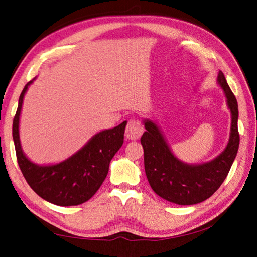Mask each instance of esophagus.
Listing matches in <instances>:
<instances>
[{
	"mask_svg": "<svg viewBox=\"0 0 257 257\" xmlns=\"http://www.w3.org/2000/svg\"><path fill=\"white\" fill-rule=\"evenodd\" d=\"M143 125L139 121L135 119H130L127 124V128H125V137L129 140H137L141 137L143 135Z\"/></svg>",
	"mask_w": 257,
	"mask_h": 257,
	"instance_id": "obj_1",
	"label": "esophagus"
}]
</instances>
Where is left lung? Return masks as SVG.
I'll use <instances>...</instances> for the list:
<instances>
[{"label":"left lung","instance_id":"1","mask_svg":"<svg viewBox=\"0 0 257 257\" xmlns=\"http://www.w3.org/2000/svg\"><path fill=\"white\" fill-rule=\"evenodd\" d=\"M217 85L224 92L231 112V129L226 147L214 159L201 163L180 160L173 154L159 124L151 119L143 120L146 132L140 141L144 148L147 179L160 198L172 203L192 205L209 199L221 187L235 160L239 146L237 101L221 70Z\"/></svg>","mask_w":257,"mask_h":257}]
</instances>
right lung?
<instances>
[{"instance_id": "obj_1", "label": "right lung", "mask_w": 257, "mask_h": 257, "mask_svg": "<svg viewBox=\"0 0 257 257\" xmlns=\"http://www.w3.org/2000/svg\"><path fill=\"white\" fill-rule=\"evenodd\" d=\"M35 79L27 83L21 92L13 120V141L20 169L30 187L42 199L59 206L79 205L88 201L106 179L110 161L123 144L127 121L95 134L67 159L37 165L25 155L20 139L22 106L27 89Z\"/></svg>"}]
</instances>
